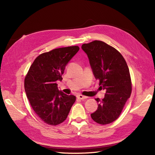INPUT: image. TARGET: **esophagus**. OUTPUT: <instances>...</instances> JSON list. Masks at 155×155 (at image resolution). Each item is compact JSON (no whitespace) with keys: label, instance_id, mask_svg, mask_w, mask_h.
<instances>
[{"label":"esophagus","instance_id":"34e87169","mask_svg":"<svg viewBox=\"0 0 155 155\" xmlns=\"http://www.w3.org/2000/svg\"><path fill=\"white\" fill-rule=\"evenodd\" d=\"M77 97L78 98V99L79 100H85L87 98V96H83L81 94H78L77 95Z\"/></svg>","mask_w":155,"mask_h":155}]
</instances>
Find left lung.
Instances as JSON below:
<instances>
[{
  "mask_svg": "<svg viewBox=\"0 0 155 155\" xmlns=\"http://www.w3.org/2000/svg\"><path fill=\"white\" fill-rule=\"evenodd\" d=\"M81 48L100 88L106 91L104 99H95L99 105L91 118L101 125L110 124L118 119L132 92L128 66L118 50L103 41H94Z\"/></svg>",
  "mask_w": 155,
  "mask_h": 155,
  "instance_id": "obj_1",
  "label": "left lung"
}]
</instances>
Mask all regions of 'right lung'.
Segmentation results:
<instances>
[{
  "instance_id": "1",
  "label": "right lung",
  "mask_w": 155,
  "mask_h": 155,
  "mask_svg": "<svg viewBox=\"0 0 155 155\" xmlns=\"http://www.w3.org/2000/svg\"><path fill=\"white\" fill-rule=\"evenodd\" d=\"M79 50L78 46L55 48L40 54L25 78V89L31 107L39 118L50 125L67 119L76 97L59 91L65 66Z\"/></svg>"
}]
</instances>
